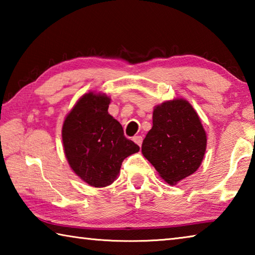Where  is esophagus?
<instances>
[{
    "mask_svg": "<svg viewBox=\"0 0 255 255\" xmlns=\"http://www.w3.org/2000/svg\"><path fill=\"white\" fill-rule=\"evenodd\" d=\"M132 139H133V141H135L137 145L141 146V143H143V137H141V136H135V137L132 138Z\"/></svg>",
    "mask_w": 255,
    "mask_h": 255,
    "instance_id": "esophagus-1",
    "label": "esophagus"
}]
</instances>
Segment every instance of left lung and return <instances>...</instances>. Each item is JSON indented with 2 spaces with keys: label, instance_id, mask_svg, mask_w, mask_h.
Returning <instances> with one entry per match:
<instances>
[{
  "label": "left lung",
  "instance_id": "8db88e82",
  "mask_svg": "<svg viewBox=\"0 0 255 255\" xmlns=\"http://www.w3.org/2000/svg\"><path fill=\"white\" fill-rule=\"evenodd\" d=\"M206 146V131L196 110L187 100L174 99L155 107L141 153L165 182L176 184L198 170Z\"/></svg>",
  "mask_w": 255,
  "mask_h": 255
}]
</instances>
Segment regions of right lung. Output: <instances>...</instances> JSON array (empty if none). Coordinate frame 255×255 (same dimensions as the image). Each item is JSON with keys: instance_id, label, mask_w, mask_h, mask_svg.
I'll return each mask as SVG.
<instances>
[{"instance_id": "right-lung-1", "label": "right lung", "mask_w": 255, "mask_h": 255, "mask_svg": "<svg viewBox=\"0 0 255 255\" xmlns=\"http://www.w3.org/2000/svg\"><path fill=\"white\" fill-rule=\"evenodd\" d=\"M110 98L84 94L63 124L64 152L77 176L91 187L102 188L117 179L122 163L139 146L124 135V129L108 114Z\"/></svg>"}]
</instances>
